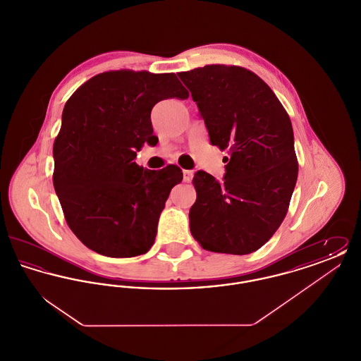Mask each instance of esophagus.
I'll return each instance as SVG.
<instances>
[{"mask_svg": "<svg viewBox=\"0 0 361 361\" xmlns=\"http://www.w3.org/2000/svg\"><path fill=\"white\" fill-rule=\"evenodd\" d=\"M183 173H184V181L189 183L192 180V177H193V172L192 171H183Z\"/></svg>", "mask_w": 361, "mask_h": 361, "instance_id": "esophagus-1", "label": "esophagus"}]
</instances>
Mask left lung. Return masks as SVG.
<instances>
[{
	"label": "left lung",
	"instance_id": "1",
	"mask_svg": "<svg viewBox=\"0 0 361 361\" xmlns=\"http://www.w3.org/2000/svg\"><path fill=\"white\" fill-rule=\"evenodd\" d=\"M197 104L209 142L230 158L224 183L199 171L189 209L193 238L209 252H256L284 221L298 178L291 121L272 89L240 66L178 73Z\"/></svg>",
	"mask_w": 361,
	"mask_h": 361
}]
</instances>
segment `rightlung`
I'll use <instances>...</instances> for the list:
<instances>
[{
  "label": "right lung",
  "mask_w": 361,
  "mask_h": 361,
  "mask_svg": "<svg viewBox=\"0 0 361 361\" xmlns=\"http://www.w3.org/2000/svg\"><path fill=\"white\" fill-rule=\"evenodd\" d=\"M174 73L115 70L92 77L65 104L54 142V188L71 231L106 257L150 250L178 166L149 171L134 161L153 142L150 114L165 99H188Z\"/></svg>",
  "instance_id": "right-lung-1"
}]
</instances>
